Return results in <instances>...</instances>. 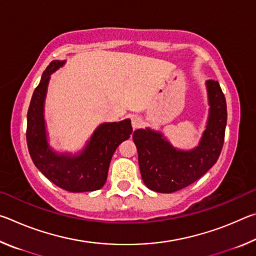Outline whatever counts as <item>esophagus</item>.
<instances>
[{
  "instance_id": "1",
  "label": "esophagus",
  "mask_w": 256,
  "mask_h": 256,
  "mask_svg": "<svg viewBox=\"0 0 256 256\" xmlns=\"http://www.w3.org/2000/svg\"><path fill=\"white\" fill-rule=\"evenodd\" d=\"M131 120H132L133 128H140L141 125H142V120L138 118V116H133V118H131Z\"/></svg>"
}]
</instances>
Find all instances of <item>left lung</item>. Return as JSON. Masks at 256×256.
Returning <instances> with one entry per match:
<instances>
[{"label":"left lung","mask_w":256,"mask_h":256,"mask_svg":"<svg viewBox=\"0 0 256 256\" xmlns=\"http://www.w3.org/2000/svg\"><path fill=\"white\" fill-rule=\"evenodd\" d=\"M206 86L209 120L200 144L194 150H176L162 134L149 128L134 131L138 167L148 188L159 193L176 192L198 180L218 160L227 124L226 98L218 81L208 80Z\"/></svg>","instance_id":"1"}]
</instances>
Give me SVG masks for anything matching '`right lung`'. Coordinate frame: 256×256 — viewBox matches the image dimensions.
I'll use <instances>...</instances> for the list:
<instances>
[{"mask_svg":"<svg viewBox=\"0 0 256 256\" xmlns=\"http://www.w3.org/2000/svg\"><path fill=\"white\" fill-rule=\"evenodd\" d=\"M60 66V60L50 62L34 92L27 115L28 150L34 166L58 188L74 193L96 190L106 183L112 154L131 136V120L102 124L84 152L76 157L53 152L46 141L42 112L50 76Z\"/></svg>","mask_w":256,"mask_h":256,"instance_id":"right-lung-1","label":"right lung"}]
</instances>
